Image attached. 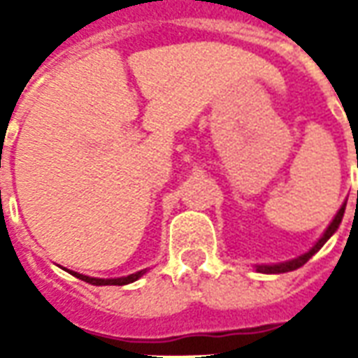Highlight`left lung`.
<instances>
[{
	"instance_id": "1",
	"label": "left lung",
	"mask_w": 358,
	"mask_h": 358,
	"mask_svg": "<svg viewBox=\"0 0 358 358\" xmlns=\"http://www.w3.org/2000/svg\"><path fill=\"white\" fill-rule=\"evenodd\" d=\"M357 199H358V195H357ZM345 205H347V203H343V205H341V209L338 210V215L334 217V220L330 222V226L326 228V232L322 234V238L316 241L315 245L308 249L307 253H303V255L297 257V259H292V261H285V263L259 264V266H257V270H259V272H264V274H282V272H292V270H297L299 266H303V264L307 263L310 257L315 255L318 249L322 248L326 241L330 240L331 236H334V232L338 230L339 224H341V218H343V213H345Z\"/></svg>"
}]
</instances>
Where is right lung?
Here are the masks:
<instances>
[{
    "label": "right lung",
    "instance_id": "1",
    "mask_svg": "<svg viewBox=\"0 0 358 358\" xmlns=\"http://www.w3.org/2000/svg\"><path fill=\"white\" fill-rule=\"evenodd\" d=\"M73 276L80 278L84 282H88L92 285H126V284H132L136 282L138 278H141L145 274V270H140V272H136V274H130V276H122V278H90L84 276V274H78V272H73V270H69Z\"/></svg>",
    "mask_w": 358,
    "mask_h": 358
}]
</instances>
